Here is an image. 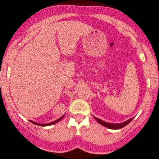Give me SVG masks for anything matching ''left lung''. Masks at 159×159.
Segmentation results:
<instances>
[{
    "label": "left lung",
    "mask_w": 159,
    "mask_h": 159,
    "mask_svg": "<svg viewBox=\"0 0 159 159\" xmlns=\"http://www.w3.org/2000/svg\"><path fill=\"white\" fill-rule=\"evenodd\" d=\"M134 117H132V118H129V119L125 120L124 121H121V122H109V121H105L103 119H101V118H98V117H94V118L96 119V121L99 123V124L105 126V127L108 128V129H121V128L125 127V126L127 125L129 123L131 122L133 120Z\"/></svg>",
    "instance_id": "left-lung-1"
}]
</instances>
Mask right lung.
Returning <instances> with one entry per match:
<instances>
[{
  "label": "right lung",
  "mask_w": 159,
  "mask_h": 159,
  "mask_svg": "<svg viewBox=\"0 0 159 159\" xmlns=\"http://www.w3.org/2000/svg\"><path fill=\"white\" fill-rule=\"evenodd\" d=\"M65 117V115H61V116L60 117V118H58L56 120H54V121H50V122H46V123H44V122H38V121H33V120H30V122H32L33 124L34 125H40V126H49V125H54V124H56L57 122H58V121H60L62 119V118Z\"/></svg>",
  "instance_id": "1"
}]
</instances>
